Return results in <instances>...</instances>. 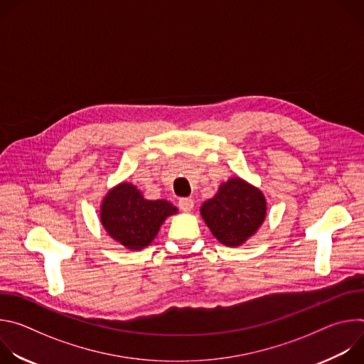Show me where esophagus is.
<instances>
[{
	"mask_svg": "<svg viewBox=\"0 0 364 364\" xmlns=\"http://www.w3.org/2000/svg\"><path fill=\"white\" fill-rule=\"evenodd\" d=\"M178 205L183 212H191L194 207V200L191 197H181L178 200Z\"/></svg>",
	"mask_w": 364,
	"mask_h": 364,
	"instance_id": "34e87169",
	"label": "esophagus"
}]
</instances>
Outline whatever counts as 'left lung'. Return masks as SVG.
Here are the masks:
<instances>
[{"instance_id":"obj_1","label":"left lung","mask_w":364,"mask_h":364,"mask_svg":"<svg viewBox=\"0 0 364 364\" xmlns=\"http://www.w3.org/2000/svg\"><path fill=\"white\" fill-rule=\"evenodd\" d=\"M200 215L220 243L240 246L264 223L267 200L261 190L236 177L203 203Z\"/></svg>"}]
</instances>
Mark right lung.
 I'll return each mask as SVG.
<instances>
[{
  "mask_svg": "<svg viewBox=\"0 0 364 364\" xmlns=\"http://www.w3.org/2000/svg\"><path fill=\"white\" fill-rule=\"evenodd\" d=\"M177 213L167 200H146L131 183L114 187L102 201L100 223L127 249L139 250L157 236L164 220Z\"/></svg>",
  "mask_w": 364,
  "mask_h": 364,
  "instance_id": "1",
  "label": "right lung"
}]
</instances>
